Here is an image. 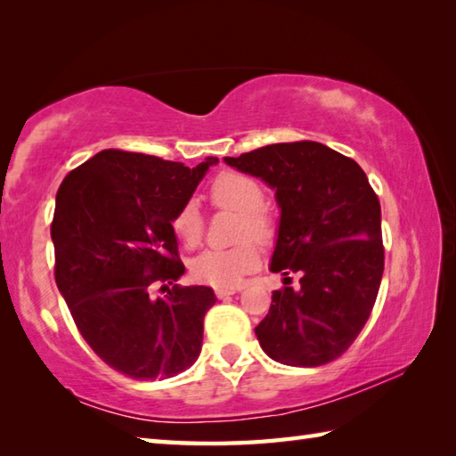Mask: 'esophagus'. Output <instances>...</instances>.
Here are the masks:
<instances>
[{
	"label": "esophagus",
	"mask_w": 456,
	"mask_h": 456,
	"mask_svg": "<svg viewBox=\"0 0 456 456\" xmlns=\"http://www.w3.org/2000/svg\"><path fill=\"white\" fill-rule=\"evenodd\" d=\"M243 286H231V288H216V296L217 297H227V296H233L237 292H240Z\"/></svg>",
	"instance_id": "1"
}]
</instances>
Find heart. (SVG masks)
<instances>
[{
  "label": "heart",
  "mask_w": 456,
  "mask_h": 456,
  "mask_svg": "<svg viewBox=\"0 0 456 456\" xmlns=\"http://www.w3.org/2000/svg\"><path fill=\"white\" fill-rule=\"evenodd\" d=\"M211 201L219 208L240 213L239 237L270 240L274 225L263 209L265 196L258 182L240 172H221L209 186ZM172 227L186 245L198 243L203 221L196 201H186L172 219ZM258 265V250L253 243H240L231 248H208L191 260V276L200 282L229 288L239 284Z\"/></svg>",
  "instance_id": "b5f03b06"
}]
</instances>
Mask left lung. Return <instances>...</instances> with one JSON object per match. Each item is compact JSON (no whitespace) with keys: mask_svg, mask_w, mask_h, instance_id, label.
<instances>
[{"mask_svg":"<svg viewBox=\"0 0 456 456\" xmlns=\"http://www.w3.org/2000/svg\"><path fill=\"white\" fill-rule=\"evenodd\" d=\"M225 162L276 191L270 270L302 274L299 289L273 292L255 329L260 346L288 366L335 361L364 327L384 274L380 201L366 174L314 141L266 144Z\"/></svg>","mask_w":456,"mask_h":456,"instance_id":"1","label":"left lung"}]
</instances>
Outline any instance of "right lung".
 <instances>
[{"instance_id":"1","label":"right lung","mask_w":456,"mask_h":456,"mask_svg":"<svg viewBox=\"0 0 456 456\" xmlns=\"http://www.w3.org/2000/svg\"><path fill=\"white\" fill-rule=\"evenodd\" d=\"M142 152L102 151L72 170L56 193L51 237L54 278L94 353L134 380H162L198 361L203 317L217 302L208 286L172 284L186 268L172 219L209 167Z\"/></svg>"}]
</instances>
